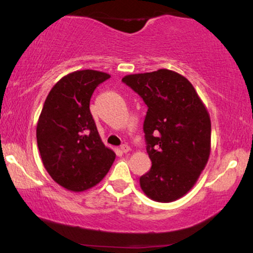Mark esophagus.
Instances as JSON below:
<instances>
[{"instance_id":"esophagus-1","label":"esophagus","mask_w":253,"mask_h":253,"mask_svg":"<svg viewBox=\"0 0 253 253\" xmlns=\"http://www.w3.org/2000/svg\"><path fill=\"white\" fill-rule=\"evenodd\" d=\"M121 151H122L123 153H127V152L130 151V146H129V145H126V144H123L122 146H121Z\"/></svg>"}]
</instances>
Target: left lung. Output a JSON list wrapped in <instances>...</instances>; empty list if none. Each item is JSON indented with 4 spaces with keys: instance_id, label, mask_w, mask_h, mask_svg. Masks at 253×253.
<instances>
[{
    "instance_id": "1",
    "label": "left lung",
    "mask_w": 253,
    "mask_h": 253,
    "mask_svg": "<svg viewBox=\"0 0 253 253\" xmlns=\"http://www.w3.org/2000/svg\"><path fill=\"white\" fill-rule=\"evenodd\" d=\"M122 82L147 106L144 132L152 167L139 178L140 188L155 202L177 200L196 184L209 161V112L191 83L175 71L127 75Z\"/></svg>"
}]
</instances>
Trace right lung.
Masks as SVG:
<instances>
[{"mask_svg": "<svg viewBox=\"0 0 253 253\" xmlns=\"http://www.w3.org/2000/svg\"><path fill=\"white\" fill-rule=\"evenodd\" d=\"M108 78L96 70L71 72L53 86L41 110L37 126L41 160L50 177L70 191L98 184L115 160L89 110L93 92Z\"/></svg>", "mask_w": 253, "mask_h": 253, "instance_id": "add662e5", "label": "right lung"}]
</instances>
